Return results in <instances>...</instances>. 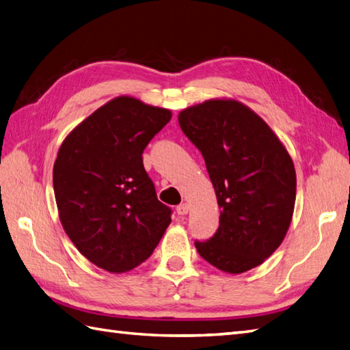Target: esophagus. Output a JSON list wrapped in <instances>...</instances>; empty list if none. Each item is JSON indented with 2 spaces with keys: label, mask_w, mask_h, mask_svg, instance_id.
Masks as SVG:
<instances>
[{
  "label": "esophagus",
  "mask_w": 350,
  "mask_h": 350,
  "mask_svg": "<svg viewBox=\"0 0 350 350\" xmlns=\"http://www.w3.org/2000/svg\"><path fill=\"white\" fill-rule=\"evenodd\" d=\"M187 212H189V204H187V203L178 204V206H176V214L178 215H185Z\"/></svg>",
  "instance_id": "esophagus-1"
}]
</instances>
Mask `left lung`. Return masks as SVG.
I'll return each mask as SVG.
<instances>
[{
	"label": "left lung",
	"instance_id": "left-lung-1",
	"mask_svg": "<svg viewBox=\"0 0 350 350\" xmlns=\"http://www.w3.org/2000/svg\"><path fill=\"white\" fill-rule=\"evenodd\" d=\"M178 122L202 152L221 209L217 233L196 241V250L227 273L260 266L291 224L297 181L288 151L237 100H206L181 111Z\"/></svg>",
	"mask_w": 350,
	"mask_h": 350
}]
</instances>
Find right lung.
I'll return each instance as SVG.
<instances>
[{
    "instance_id": "obj_1",
    "label": "right lung",
    "mask_w": 350,
    "mask_h": 350,
    "mask_svg": "<svg viewBox=\"0 0 350 350\" xmlns=\"http://www.w3.org/2000/svg\"><path fill=\"white\" fill-rule=\"evenodd\" d=\"M169 109L120 96L66 136L53 166L59 218L84 257L111 273L146 261L170 224L142 152L169 123Z\"/></svg>"
}]
</instances>
